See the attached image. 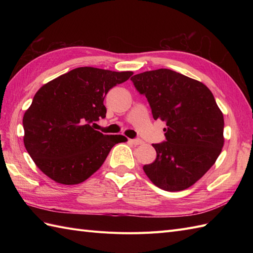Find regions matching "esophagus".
I'll return each instance as SVG.
<instances>
[{
  "label": "esophagus",
  "instance_id": "obj_1",
  "mask_svg": "<svg viewBox=\"0 0 253 253\" xmlns=\"http://www.w3.org/2000/svg\"><path fill=\"white\" fill-rule=\"evenodd\" d=\"M130 142L133 143V144H136V146H139V144H142L143 143V141L140 140V139H131Z\"/></svg>",
  "mask_w": 253,
  "mask_h": 253
}]
</instances>
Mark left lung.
Instances as JSON below:
<instances>
[{"instance_id": "obj_1", "label": "left lung", "mask_w": 253, "mask_h": 253, "mask_svg": "<svg viewBox=\"0 0 253 253\" xmlns=\"http://www.w3.org/2000/svg\"><path fill=\"white\" fill-rule=\"evenodd\" d=\"M144 94L154 120L166 123V141L152 144L153 163L143 170L155 186L180 191L197 182L215 163L224 146V117L206 84L166 68L130 78Z\"/></svg>"}]
</instances>
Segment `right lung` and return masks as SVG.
I'll return each instance as SVG.
<instances>
[{
  "mask_svg": "<svg viewBox=\"0 0 253 253\" xmlns=\"http://www.w3.org/2000/svg\"><path fill=\"white\" fill-rule=\"evenodd\" d=\"M132 74L78 67L37 91L23 118L24 144L42 173L58 184H80L101 168L116 143L127 141L93 125L105 117L109 90Z\"/></svg>",
  "mask_w": 253,
  "mask_h": 253,
  "instance_id": "obj_1",
  "label": "right lung"
}]
</instances>
